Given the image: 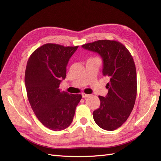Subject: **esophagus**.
<instances>
[{"label":"esophagus","instance_id":"34e87169","mask_svg":"<svg viewBox=\"0 0 161 161\" xmlns=\"http://www.w3.org/2000/svg\"><path fill=\"white\" fill-rule=\"evenodd\" d=\"M89 96V94H86V93H82V97H83V98H86V97H88Z\"/></svg>","mask_w":161,"mask_h":161}]
</instances>
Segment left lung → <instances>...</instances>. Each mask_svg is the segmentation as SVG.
Returning <instances> with one entry per match:
<instances>
[{
	"label": "left lung",
	"mask_w": 161,
	"mask_h": 161,
	"mask_svg": "<svg viewBox=\"0 0 161 161\" xmlns=\"http://www.w3.org/2000/svg\"><path fill=\"white\" fill-rule=\"evenodd\" d=\"M85 50L98 53L103 62L102 73L110 79L106 97L99 96V108L92 113L95 123L102 129L113 131L127 120L137 94L136 66L130 52L115 40H98L82 45Z\"/></svg>",
	"instance_id": "1"
}]
</instances>
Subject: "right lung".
I'll return each mask as SVG.
<instances>
[{"mask_svg":"<svg viewBox=\"0 0 161 161\" xmlns=\"http://www.w3.org/2000/svg\"><path fill=\"white\" fill-rule=\"evenodd\" d=\"M79 46L46 43L34 51L27 63L25 84L29 102L40 122L53 131L71 124L82 95L61 91L66 66Z\"/></svg>","mask_w":161,"mask_h":161,"instance_id":"add662e5","label":"right lung"}]
</instances>
